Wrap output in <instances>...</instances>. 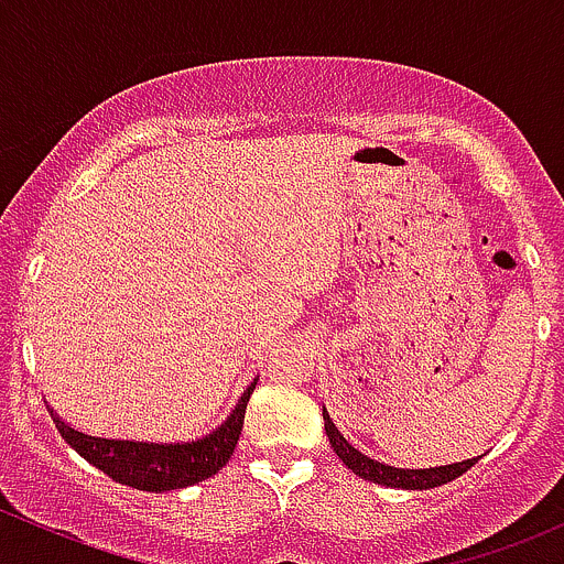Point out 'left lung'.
Returning <instances> with one entry per match:
<instances>
[{
  "mask_svg": "<svg viewBox=\"0 0 564 564\" xmlns=\"http://www.w3.org/2000/svg\"><path fill=\"white\" fill-rule=\"evenodd\" d=\"M324 431L329 436V445H333L335 456L344 460L355 475L366 477L371 482H382V486H392V488H409V491H423V488H436L445 486V482L456 480L458 475L469 471L471 466L477 464V458H466L458 460V464H447V466H434V469H395V466L379 464V460L368 458L366 453L355 451L349 442L344 440L335 423L329 420V414L324 412Z\"/></svg>",
  "mask_w": 564,
  "mask_h": 564,
  "instance_id": "8db88e82",
  "label": "left lung"
}]
</instances>
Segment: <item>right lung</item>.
Instances as JSON below:
<instances>
[{
	"label": "right lung",
	"instance_id": "obj_1",
	"mask_svg": "<svg viewBox=\"0 0 564 564\" xmlns=\"http://www.w3.org/2000/svg\"><path fill=\"white\" fill-rule=\"evenodd\" d=\"M256 382H250L235 412L213 434L198 436V440L191 442H135L84 434V431L67 425L54 409H51V420H54L62 440L78 456H84L89 464L106 471L111 480L139 488V491H174V488L207 480L220 466H226V460L235 453L237 440H240L248 398Z\"/></svg>",
	"mask_w": 564,
	"mask_h": 564
}]
</instances>
